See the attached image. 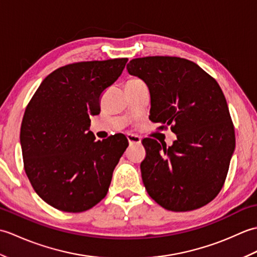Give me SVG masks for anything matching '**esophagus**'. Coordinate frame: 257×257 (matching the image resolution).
Masks as SVG:
<instances>
[{"instance_id": "esophagus-1", "label": "esophagus", "mask_w": 257, "mask_h": 257, "mask_svg": "<svg viewBox=\"0 0 257 257\" xmlns=\"http://www.w3.org/2000/svg\"><path fill=\"white\" fill-rule=\"evenodd\" d=\"M127 139H128V143L130 145L133 144H141V139L138 136H135V135H127Z\"/></svg>"}]
</instances>
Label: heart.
<instances>
[{"mask_svg": "<svg viewBox=\"0 0 257 257\" xmlns=\"http://www.w3.org/2000/svg\"><path fill=\"white\" fill-rule=\"evenodd\" d=\"M135 80H138V79H135Z\"/></svg>", "mask_w": 257, "mask_h": 257, "instance_id": "b5f03b06", "label": "heart"}]
</instances>
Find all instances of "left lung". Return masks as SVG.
<instances>
[{"mask_svg": "<svg viewBox=\"0 0 257 257\" xmlns=\"http://www.w3.org/2000/svg\"><path fill=\"white\" fill-rule=\"evenodd\" d=\"M128 73L150 91L149 119L177 135L171 147L145 138L141 177L147 192L167 210L199 209L219 194L235 149L224 94L199 65L171 56L135 58Z\"/></svg>", "mask_w": 257, "mask_h": 257, "instance_id": "obj_1", "label": "left lung"}]
</instances>
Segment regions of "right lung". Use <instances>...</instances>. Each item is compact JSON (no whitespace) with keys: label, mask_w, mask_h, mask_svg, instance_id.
<instances>
[{"label":"right lung","mask_w":257,"mask_h":257,"mask_svg":"<svg viewBox=\"0 0 257 257\" xmlns=\"http://www.w3.org/2000/svg\"><path fill=\"white\" fill-rule=\"evenodd\" d=\"M128 58L80 62L54 70L27 105L21 125L24 169L33 189L64 212H84L105 198L128 147L122 134L96 140L89 116Z\"/></svg>","instance_id":"1"}]
</instances>
